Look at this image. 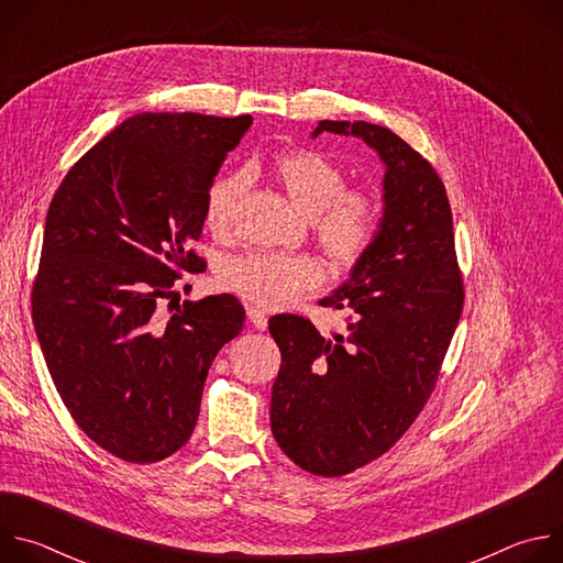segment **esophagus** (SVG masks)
Masks as SVG:
<instances>
[{
  "label": "esophagus",
  "instance_id": "34e87169",
  "mask_svg": "<svg viewBox=\"0 0 563 563\" xmlns=\"http://www.w3.org/2000/svg\"><path fill=\"white\" fill-rule=\"evenodd\" d=\"M247 318H250V323L256 328V330H267V313L263 311V309H258V307H247Z\"/></svg>",
  "mask_w": 563,
  "mask_h": 563
}]
</instances>
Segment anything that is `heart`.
<instances>
[{"mask_svg":"<svg viewBox=\"0 0 563 563\" xmlns=\"http://www.w3.org/2000/svg\"><path fill=\"white\" fill-rule=\"evenodd\" d=\"M272 174L296 209L313 218L320 250L339 269L354 267L378 235V205L361 191H347L345 172L328 155L296 148L280 153ZM245 176H220L207 196V227L227 235L235 209L245 194ZM320 263L302 254H250L233 261L224 272V285L261 307H280L323 283Z\"/></svg>","mask_w":563,"mask_h":563,"instance_id":"1","label":"heart"}]
</instances>
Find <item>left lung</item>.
I'll return each instance as SVG.
<instances>
[{"mask_svg": "<svg viewBox=\"0 0 563 563\" xmlns=\"http://www.w3.org/2000/svg\"><path fill=\"white\" fill-rule=\"evenodd\" d=\"M354 135L383 163V216L369 252L318 305L350 311L345 332L320 336L280 313L272 432L280 450L320 476L347 474L387 452L430 398L463 307L445 187L428 159L385 126L320 120Z\"/></svg>", "mask_w": 563, "mask_h": 563, "instance_id": "8db88e82", "label": "left lung"}]
</instances>
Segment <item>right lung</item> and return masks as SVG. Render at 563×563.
<instances>
[{"label": "right lung", "mask_w": 563, "mask_h": 563, "mask_svg": "<svg viewBox=\"0 0 563 563\" xmlns=\"http://www.w3.org/2000/svg\"><path fill=\"white\" fill-rule=\"evenodd\" d=\"M252 115L137 113L77 159L55 191L33 285L51 378L82 432L129 463L180 450L216 354L243 330L231 294L159 323L183 272L205 269L207 196Z\"/></svg>", "instance_id": "right-lung-1"}]
</instances>
